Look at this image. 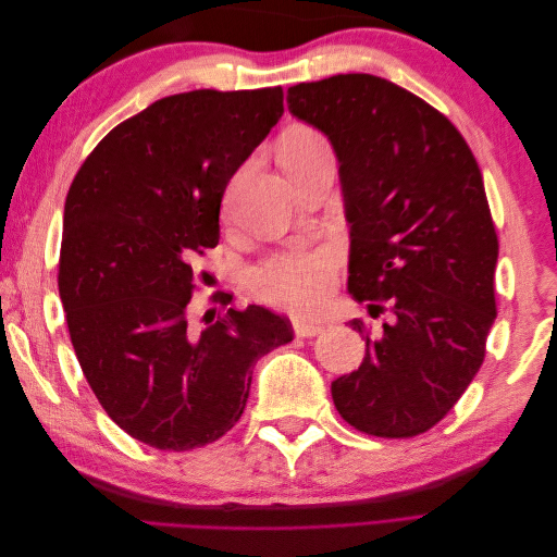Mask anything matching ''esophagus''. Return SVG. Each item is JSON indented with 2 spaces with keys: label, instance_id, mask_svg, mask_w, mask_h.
<instances>
[{
  "label": "esophagus",
  "instance_id": "34e87169",
  "mask_svg": "<svg viewBox=\"0 0 557 557\" xmlns=\"http://www.w3.org/2000/svg\"><path fill=\"white\" fill-rule=\"evenodd\" d=\"M293 327L297 336H315L325 330L320 323H309V320H295Z\"/></svg>",
  "mask_w": 557,
  "mask_h": 557
}]
</instances>
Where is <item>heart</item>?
<instances>
[{"instance_id": "1", "label": "heart", "mask_w": 557, "mask_h": 557, "mask_svg": "<svg viewBox=\"0 0 557 557\" xmlns=\"http://www.w3.org/2000/svg\"><path fill=\"white\" fill-rule=\"evenodd\" d=\"M327 150L325 139L311 127H295L278 146L281 164ZM334 252L327 246H299L269 258L248 272L252 290L283 309H315L330 293Z\"/></svg>"}]
</instances>
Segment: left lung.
I'll return each mask as SVG.
<instances>
[{"label": "left lung", "instance_id": "obj_1", "mask_svg": "<svg viewBox=\"0 0 557 557\" xmlns=\"http://www.w3.org/2000/svg\"><path fill=\"white\" fill-rule=\"evenodd\" d=\"M288 109L339 160L348 293L387 313L362 364L332 383L334 407L364 434H423L476 376L497 315L499 242L476 158L444 113L372 74L299 83ZM350 327L364 332L360 318Z\"/></svg>", "mask_w": 557, "mask_h": 557}]
</instances>
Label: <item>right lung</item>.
Masks as SVG:
<instances>
[{
    "label": "right lung",
    "instance_id": "right-lung-1",
    "mask_svg": "<svg viewBox=\"0 0 557 557\" xmlns=\"http://www.w3.org/2000/svg\"><path fill=\"white\" fill-rule=\"evenodd\" d=\"M283 115V90H193L115 125L64 201L58 288L78 364L113 423L160 450L201 448L246 409L252 364L293 342L264 307L190 320V260L221 239L234 172Z\"/></svg>",
    "mask_w": 557,
    "mask_h": 557
}]
</instances>
